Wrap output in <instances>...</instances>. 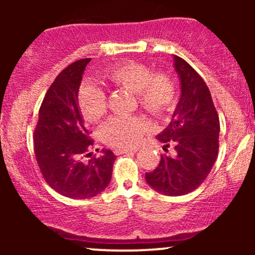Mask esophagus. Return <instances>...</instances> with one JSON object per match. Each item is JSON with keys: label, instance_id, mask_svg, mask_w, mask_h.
I'll return each instance as SVG.
<instances>
[{"label": "esophagus", "instance_id": "34e87169", "mask_svg": "<svg viewBox=\"0 0 255 255\" xmlns=\"http://www.w3.org/2000/svg\"><path fill=\"white\" fill-rule=\"evenodd\" d=\"M139 148L137 147H126V148H116L115 153L116 154H122V153H134L136 152Z\"/></svg>", "mask_w": 255, "mask_h": 255}]
</instances>
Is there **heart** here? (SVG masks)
<instances>
[{
	"label": "heart",
	"mask_w": 255,
	"mask_h": 255,
	"mask_svg": "<svg viewBox=\"0 0 255 255\" xmlns=\"http://www.w3.org/2000/svg\"><path fill=\"white\" fill-rule=\"evenodd\" d=\"M103 79L111 86L134 92L136 104L154 119L166 118L177 101V86L168 72H153L147 64L126 62L103 73ZM78 107L90 124H97L107 113L105 91L93 83H85L78 91ZM148 124L136 115L116 116L102 128V137L108 145L125 148L136 145L147 131Z\"/></svg>",
	"instance_id": "b5f03b06"
}]
</instances>
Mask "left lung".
<instances>
[{
  "mask_svg": "<svg viewBox=\"0 0 255 255\" xmlns=\"http://www.w3.org/2000/svg\"><path fill=\"white\" fill-rule=\"evenodd\" d=\"M174 63L182 93L170 125L157 137L164 142V151L172 146L176 156L160 154L157 168L146 172V181L163 194L183 195L204 182L217 159L219 118L199 73L176 55Z\"/></svg>",
  "mask_w": 255,
  "mask_h": 255,
  "instance_id": "obj_1",
  "label": "left lung"
}]
</instances>
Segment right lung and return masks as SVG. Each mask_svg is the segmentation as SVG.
<instances>
[{"mask_svg": "<svg viewBox=\"0 0 255 255\" xmlns=\"http://www.w3.org/2000/svg\"><path fill=\"white\" fill-rule=\"evenodd\" d=\"M91 58L69 64L46 91L33 131L34 156L45 182L64 197L87 199L107 188L116 156L90 153L91 133L78 107V91ZM90 159L83 162V158Z\"/></svg>", "mask_w": 255, "mask_h": 255, "instance_id": "right-lung-1", "label": "right lung"}]
</instances>
